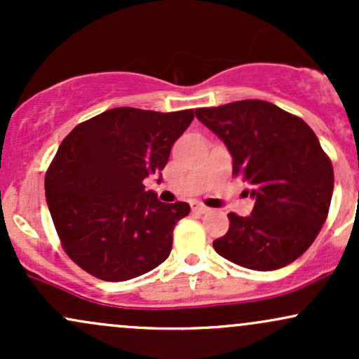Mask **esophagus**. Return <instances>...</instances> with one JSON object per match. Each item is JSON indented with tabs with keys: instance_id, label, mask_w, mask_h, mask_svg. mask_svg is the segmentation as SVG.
Wrapping results in <instances>:
<instances>
[{
	"instance_id": "34e87169",
	"label": "esophagus",
	"mask_w": 359,
	"mask_h": 359,
	"mask_svg": "<svg viewBox=\"0 0 359 359\" xmlns=\"http://www.w3.org/2000/svg\"><path fill=\"white\" fill-rule=\"evenodd\" d=\"M191 208H192V211H196V212H199V214H205L209 211V208H205L204 204H201V203H196V201H194V203H191Z\"/></svg>"
}]
</instances>
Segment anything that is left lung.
<instances>
[{
  "mask_svg": "<svg viewBox=\"0 0 359 359\" xmlns=\"http://www.w3.org/2000/svg\"><path fill=\"white\" fill-rule=\"evenodd\" d=\"M222 140L233 174L255 199L250 216L228 214L229 229L214 240L217 255L250 270L282 269L306 251L327 217L332 163L304 119L271 102L246 100L196 109Z\"/></svg>",
  "mask_w": 359,
  "mask_h": 359,
  "instance_id": "left-lung-1",
  "label": "left lung"
}]
</instances>
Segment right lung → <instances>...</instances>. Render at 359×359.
Instances as JSON below:
<instances>
[{
    "mask_svg": "<svg viewBox=\"0 0 359 359\" xmlns=\"http://www.w3.org/2000/svg\"><path fill=\"white\" fill-rule=\"evenodd\" d=\"M194 109H108L77 125L53 156L45 197L65 253L106 282H125L168 258L187 203H160L143 180L167 165Z\"/></svg>",
    "mask_w": 359,
    "mask_h": 359,
    "instance_id": "1",
    "label": "right lung"
}]
</instances>
